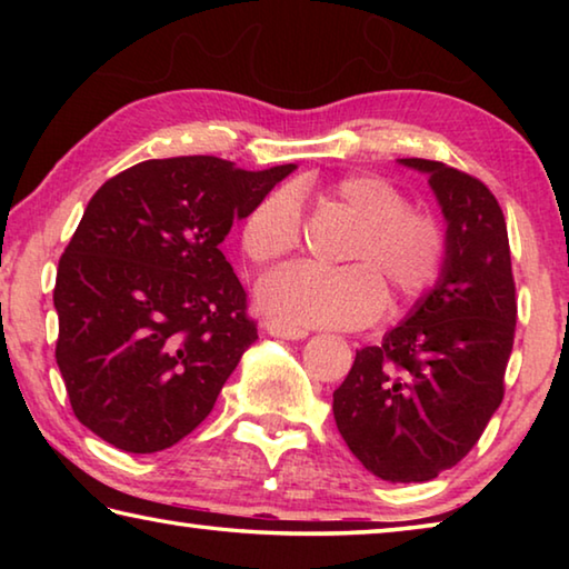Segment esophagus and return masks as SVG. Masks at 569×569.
Masks as SVG:
<instances>
[{
  "instance_id": "esophagus-1",
  "label": "esophagus",
  "mask_w": 569,
  "mask_h": 569,
  "mask_svg": "<svg viewBox=\"0 0 569 569\" xmlns=\"http://www.w3.org/2000/svg\"><path fill=\"white\" fill-rule=\"evenodd\" d=\"M266 331L276 336V339H286V341H301L308 336V331L303 329H296V326H286L281 321H268L266 323Z\"/></svg>"
}]
</instances>
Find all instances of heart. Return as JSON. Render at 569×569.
<instances>
[{
    "instance_id": "1",
    "label": "heart",
    "mask_w": 569,
    "mask_h": 569,
    "mask_svg": "<svg viewBox=\"0 0 569 569\" xmlns=\"http://www.w3.org/2000/svg\"><path fill=\"white\" fill-rule=\"evenodd\" d=\"M326 203L341 206L359 230L341 250L343 268L286 266L258 286V306L296 329H359L393 308L411 306L439 281L447 263V230L429 210L409 208L391 180L371 172L343 176L323 190ZM253 266L283 261L301 246V206L293 190H273L258 203L240 233Z\"/></svg>"
}]
</instances>
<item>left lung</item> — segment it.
I'll list each match as a JSON object with an SVG mask.
<instances>
[{
	"mask_svg": "<svg viewBox=\"0 0 569 569\" xmlns=\"http://www.w3.org/2000/svg\"><path fill=\"white\" fill-rule=\"evenodd\" d=\"M399 162L429 176L447 263L397 329L356 351L333 419L371 475L409 485L465 459L502 403L517 298L505 213L485 182L437 160Z\"/></svg>",
	"mask_w": 569,
	"mask_h": 569,
	"instance_id": "obj_1",
	"label": "left lung"
}]
</instances>
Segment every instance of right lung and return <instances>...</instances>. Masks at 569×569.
I'll return each instance as SVG.
<instances>
[{
	"label": "right lung",
	"instance_id": "right-lung-1",
	"mask_svg": "<svg viewBox=\"0 0 569 569\" xmlns=\"http://www.w3.org/2000/svg\"><path fill=\"white\" fill-rule=\"evenodd\" d=\"M296 166L138 162L84 208L57 268V366L74 417L152 455L188 437L258 339L223 243Z\"/></svg>",
	"mask_w": 569,
	"mask_h": 569
}]
</instances>
